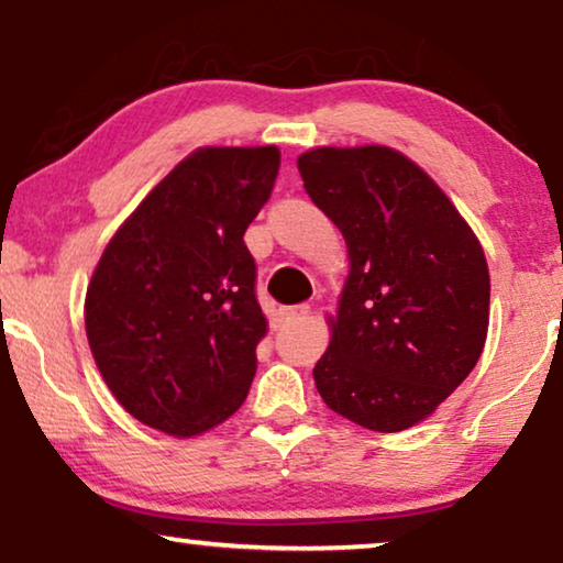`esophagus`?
<instances>
[{
  "label": "esophagus",
  "mask_w": 563,
  "mask_h": 563,
  "mask_svg": "<svg viewBox=\"0 0 563 563\" xmlns=\"http://www.w3.org/2000/svg\"><path fill=\"white\" fill-rule=\"evenodd\" d=\"M311 313V306L309 303H296V306H283V309H277V324H296V321L306 319Z\"/></svg>",
  "instance_id": "obj_1"
}]
</instances>
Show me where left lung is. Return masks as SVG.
Listing matches in <instances>:
<instances>
[{
    "mask_svg": "<svg viewBox=\"0 0 563 563\" xmlns=\"http://www.w3.org/2000/svg\"><path fill=\"white\" fill-rule=\"evenodd\" d=\"M309 198L342 231L350 275L332 342L313 368L321 399L373 432L422 422L482 357L489 267L448 195L388 146L298 156Z\"/></svg>",
    "mask_w": 563,
    "mask_h": 563,
    "instance_id": "1",
    "label": "left lung"
}]
</instances>
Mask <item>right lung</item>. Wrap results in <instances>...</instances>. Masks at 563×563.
Here are the masks:
<instances>
[{"label": "right lung", "mask_w": 563, "mask_h": 563, "mask_svg": "<svg viewBox=\"0 0 563 563\" xmlns=\"http://www.w3.org/2000/svg\"><path fill=\"white\" fill-rule=\"evenodd\" d=\"M275 146H206L115 231L87 288L95 363L125 411L190 438L242 407L267 332L244 231L269 200Z\"/></svg>", "instance_id": "1"}]
</instances>
